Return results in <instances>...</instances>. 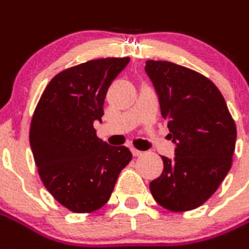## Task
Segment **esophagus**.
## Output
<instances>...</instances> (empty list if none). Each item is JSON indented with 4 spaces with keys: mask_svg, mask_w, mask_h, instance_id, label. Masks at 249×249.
Here are the masks:
<instances>
[{
    "mask_svg": "<svg viewBox=\"0 0 249 249\" xmlns=\"http://www.w3.org/2000/svg\"><path fill=\"white\" fill-rule=\"evenodd\" d=\"M132 155H133L135 158H137V156H142V155H144V152H142V151H139V149L136 148H132Z\"/></svg>",
    "mask_w": 249,
    "mask_h": 249,
    "instance_id": "34e87169",
    "label": "esophagus"
}]
</instances>
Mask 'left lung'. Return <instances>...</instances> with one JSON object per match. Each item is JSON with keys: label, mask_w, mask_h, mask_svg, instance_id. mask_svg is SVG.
<instances>
[{"label": "left lung", "mask_w": 249, "mask_h": 249, "mask_svg": "<svg viewBox=\"0 0 249 249\" xmlns=\"http://www.w3.org/2000/svg\"><path fill=\"white\" fill-rule=\"evenodd\" d=\"M145 71L177 144L173 160L161 156L163 173L149 190L164 209H196L214 194L232 167L236 123L208 76L166 60H147Z\"/></svg>", "instance_id": "8db88e82"}]
</instances>
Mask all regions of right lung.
<instances>
[{
  "instance_id": "1",
  "label": "right lung",
  "mask_w": 249,
  "mask_h": 249,
  "mask_svg": "<svg viewBox=\"0 0 249 249\" xmlns=\"http://www.w3.org/2000/svg\"><path fill=\"white\" fill-rule=\"evenodd\" d=\"M129 58L89 60L60 71L44 89L29 128L37 173L46 189L74 213H91L109 201L120 173L132 160L125 145L95 135L107 89Z\"/></svg>"
}]
</instances>
